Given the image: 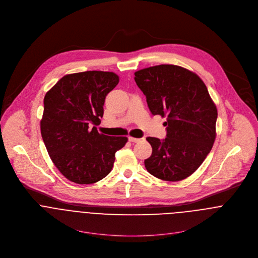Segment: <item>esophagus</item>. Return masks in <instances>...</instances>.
Masks as SVG:
<instances>
[{"label":"esophagus","instance_id":"obj_1","mask_svg":"<svg viewBox=\"0 0 258 258\" xmlns=\"http://www.w3.org/2000/svg\"><path fill=\"white\" fill-rule=\"evenodd\" d=\"M130 142H133V143H139V142H142L144 139L143 138H134V137H129L128 138Z\"/></svg>","mask_w":258,"mask_h":258}]
</instances>
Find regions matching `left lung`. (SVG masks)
<instances>
[{
    "instance_id": "8db88e82",
    "label": "left lung",
    "mask_w": 258,
    "mask_h": 258,
    "mask_svg": "<svg viewBox=\"0 0 258 258\" xmlns=\"http://www.w3.org/2000/svg\"><path fill=\"white\" fill-rule=\"evenodd\" d=\"M135 81L153 115L167 117V137L146 138L152 155L148 172L163 181L190 176L205 161L216 140L217 106L198 74L174 64H161L135 73Z\"/></svg>"
}]
</instances>
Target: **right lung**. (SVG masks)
<instances>
[{
    "label": "right lung",
    "instance_id": "right-lung-1",
    "mask_svg": "<svg viewBox=\"0 0 258 258\" xmlns=\"http://www.w3.org/2000/svg\"><path fill=\"white\" fill-rule=\"evenodd\" d=\"M118 82L119 76L109 72L67 74L44 96L41 137L52 163L71 182L93 184L105 178L115 153L128 141L96 128L105 97Z\"/></svg>",
    "mask_w": 258,
    "mask_h": 258
}]
</instances>
